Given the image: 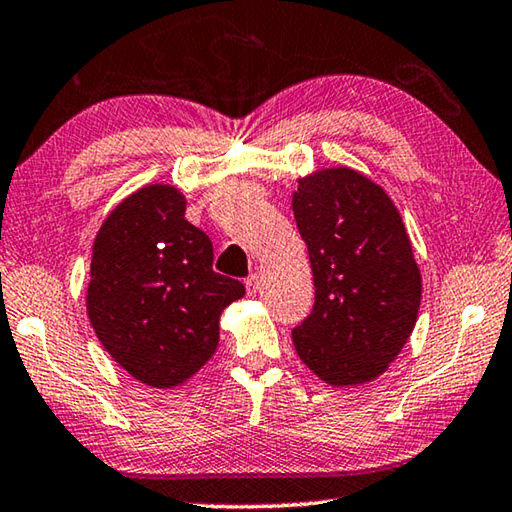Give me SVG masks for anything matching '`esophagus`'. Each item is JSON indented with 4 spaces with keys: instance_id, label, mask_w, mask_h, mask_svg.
<instances>
[{
    "instance_id": "34e87169",
    "label": "esophagus",
    "mask_w": 512,
    "mask_h": 512,
    "mask_svg": "<svg viewBox=\"0 0 512 512\" xmlns=\"http://www.w3.org/2000/svg\"><path fill=\"white\" fill-rule=\"evenodd\" d=\"M243 285H246L248 296H255L257 291H259V275H248V278H246V282H243Z\"/></svg>"
}]
</instances>
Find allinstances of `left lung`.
Returning <instances> with one entry per match:
<instances>
[{"instance_id":"obj_1","label":"left lung","mask_w":512,"mask_h":512,"mask_svg":"<svg viewBox=\"0 0 512 512\" xmlns=\"http://www.w3.org/2000/svg\"><path fill=\"white\" fill-rule=\"evenodd\" d=\"M291 209L316 289L312 314L291 332L298 358L332 387L371 383L419 316L421 273L399 209L348 166L298 177Z\"/></svg>"}]
</instances>
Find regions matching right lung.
I'll use <instances>...</instances> for the list:
<instances>
[{
    "instance_id": "obj_1",
    "label": "right lung",
    "mask_w": 512,
    "mask_h": 512,
    "mask_svg": "<svg viewBox=\"0 0 512 512\" xmlns=\"http://www.w3.org/2000/svg\"><path fill=\"white\" fill-rule=\"evenodd\" d=\"M173 184H145L118 202L93 241L86 312L129 376L173 389L205 367L218 319L246 289L212 269V241L184 218Z\"/></svg>"
}]
</instances>
